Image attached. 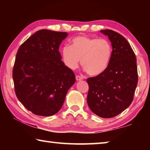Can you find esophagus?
Instances as JSON below:
<instances>
[{
  "label": "esophagus",
  "mask_w": 150,
  "mask_h": 150,
  "mask_svg": "<svg viewBox=\"0 0 150 150\" xmlns=\"http://www.w3.org/2000/svg\"><path fill=\"white\" fill-rule=\"evenodd\" d=\"M83 79V77H81V76H79V75H76V80L77 81H81Z\"/></svg>",
  "instance_id": "esophagus-1"
}]
</instances>
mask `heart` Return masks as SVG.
<instances>
[{"mask_svg": "<svg viewBox=\"0 0 150 150\" xmlns=\"http://www.w3.org/2000/svg\"><path fill=\"white\" fill-rule=\"evenodd\" d=\"M66 67L75 69L81 64L88 75H98L107 69L112 56V46L106 38L79 35L71 41V47L65 45L62 51Z\"/></svg>", "mask_w": 150, "mask_h": 150, "instance_id": "heart-1", "label": "heart"}]
</instances>
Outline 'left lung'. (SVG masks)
Listing matches in <instances>:
<instances>
[{
    "mask_svg": "<svg viewBox=\"0 0 150 150\" xmlns=\"http://www.w3.org/2000/svg\"><path fill=\"white\" fill-rule=\"evenodd\" d=\"M100 32L108 35L112 43V56L105 71L87 79V104L95 115L109 118L131 105L138 75L135 54L125 38L111 30Z\"/></svg>",
    "mask_w": 150,
    "mask_h": 150,
    "instance_id": "left-lung-1",
    "label": "left lung"
}]
</instances>
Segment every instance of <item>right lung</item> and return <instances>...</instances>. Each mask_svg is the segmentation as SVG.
<instances>
[{"label":"right lung","instance_id":"obj_1","mask_svg":"<svg viewBox=\"0 0 150 150\" xmlns=\"http://www.w3.org/2000/svg\"><path fill=\"white\" fill-rule=\"evenodd\" d=\"M67 36L65 32L40 30L18 50L12 71L15 93L34 115L56 114L75 82L74 73L61 60L59 52V45Z\"/></svg>","mask_w":150,"mask_h":150}]
</instances>
